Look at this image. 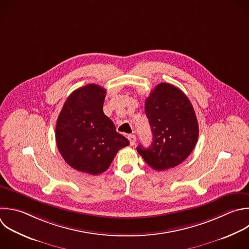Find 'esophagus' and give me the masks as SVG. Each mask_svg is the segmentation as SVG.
Segmentation results:
<instances>
[{
  "label": "esophagus",
  "mask_w": 249,
  "mask_h": 249,
  "mask_svg": "<svg viewBox=\"0 0 249 249\" xmlns=\"http://www.w3.org/2000/svg\"><path fill=\"white\" fill-rule=\"evenodd\" d=\"M128 140L130 142V145H134L136 142V136L134 134H130L128 135Z\"/></svg>",
  "instance_id": "1"
}]
</instances>
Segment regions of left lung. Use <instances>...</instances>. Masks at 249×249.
<instances>
[{"instance_id":"8db88e82","label":"left lung","mask_w":249,"mask_h":249,"mask_svg":"<svg viewBox=\"0 0 249 249\" xmlns=\"http://www.w3.org/2000/svg\"><path fill=\"white\" fill-rule=\"evenodd\" d=\"M153 142L137 152L156 170H166L184 161L194 150L198 137V124L194 108L178 88L161 83L145 101Z\"/></svg>"}]
</instances>
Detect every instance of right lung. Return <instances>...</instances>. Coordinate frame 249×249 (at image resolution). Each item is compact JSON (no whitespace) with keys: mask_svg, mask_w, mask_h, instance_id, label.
<instances>
[{"mask_svg":"<svg viewBox=\"0 0 249 249\" xmlns=\"http://www.w3.org/2000/svg\"><path fill=\"white\" fill-rule=\"evenodd\" d=\"M105 96L106 89L95 84L76 89L65 101L55 127L56 144L65 161L92 175L107 170L118 151L129 145L103 113Z\"/></svg>","mask_w":249,"mask_h":249,"instance_id":"obj_1","label":"right lung"}]
</instances>
